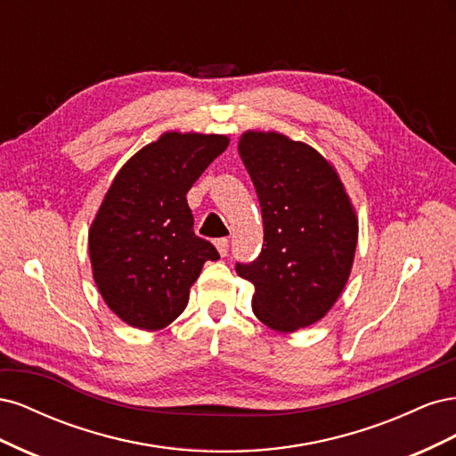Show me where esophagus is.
Returning <instances> with one entry per match:
<instances>
[{"label":"esophagus","instance_id":"34e87169","mask_svg":"<svg viewBox=\"0 0 456 456\" xmlns=\"http://www.w3.org/2000/svg\"><path fill=\"white\" fill-rule=\"evenodd\" d=\"M215 245H216V249H218L220 256H226V253H228V247H230V241H228L226 238H220V240H216V241H215Z\"/></svg>","mask_w":456,"mask_h":456}]
</instances>
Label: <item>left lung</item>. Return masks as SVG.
I'll list each match as a JSON object with an SVG mask.
<instances>
[{"instance_id":"8db88e82","label":"left lung","mask_w":456,"mask_h":456,"mask_svg":"<svg viewBox=\"0 0 456 456\" xmlns=\"http://www.w3.org/2000/svg\"><path fill=\"white\" fill-rule=\"evenodd\" d=\"M238 151L256 190L265 245L236 272L255 285L258 320L295 333L325 317L346 285L357 215L337 169L310 144L245 131Z\"/></svg>"}]
</instances>
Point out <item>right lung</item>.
I'll return each instance as SVG.
<instances>
[{"mask_svg": "<svg viewBox=\"0 0 456 456\" xmlns=\"http://www.w3.org/2000/svg\"><path fill=\"white\" fill-rule=\"evenodd\" d=\"M226 134L167 131L123 165L89 228L93 278L106 306L144 330L173 323L218 253L194 233L188 190L228 148Z\"/></svg>", "mask_w": 456, "mask_h": 456, "instance_id": "1", "label": "right lung"}]
</instances>
